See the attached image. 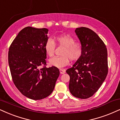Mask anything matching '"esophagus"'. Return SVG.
Listing matches in <instances>:
<instances>
[{
    "label": "esophagus",
    "mask_w": 120,
    "mask_h": 120,
    "mask_svg": "<svg viewBox=\"0 0 120 120\" xmlns=\"http://www.w3.org/2000/svg\"><path fill=\"white\" fill-rule=\"evenodd\" d=\"M60 74H64L65 72H66L64 69H60Z\"/></svg>",
    "instance_id": "34e87169"
}]
</instances>
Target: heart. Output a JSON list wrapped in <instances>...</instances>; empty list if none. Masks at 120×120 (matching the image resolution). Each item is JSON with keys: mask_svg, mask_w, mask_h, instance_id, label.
<instances>
[{"mask_svg": "<svg viewBox=\"0 0 120 120\" xmlns=\"http://www.w3.org/2000/svg\"><path fill=\"white\" fill-rule=\"evenodd\" d=\"M56 42L60 46L64 47L60 57L53 58L49 60L52 66L62 68L68 64L69 59L71 60H77L81 57L82 52V45L81 43L75 42V38L71 35L64 34L58 35L55 38ZM56 49V43L51 38L47 40L44 44L45 53L49 57L54 56Z\"/></svg>", "mask_w": 120, "mask_h": 120, "instance_id": "b5f03b06", "label": "heart"}]
</instances>
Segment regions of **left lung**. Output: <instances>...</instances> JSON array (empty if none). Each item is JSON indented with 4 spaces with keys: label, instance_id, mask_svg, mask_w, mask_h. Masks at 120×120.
I'll return each mask as SVG.
<instances>
[{
    "label": "left lung",
    "instance_id": "8db88e82",
    "mask_svg": "<svg viewBox=\"0 0 120 120\" xmlns=\"http://www.w3.org/2000/svg\"><path fill=\"white\" fill-rule=\"evenodd\" d=\"M76 35L82 45L81 57L66 71L70 77L69 90L78 98L86 99L98 91L108 73L107 51L98 35L88 28H77Z\"/></svg>",
    "mask_w": 120,
    "mask_h": 120
}]
</instances>
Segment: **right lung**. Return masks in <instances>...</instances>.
<instances>
[{
	"label": "right lung",
	"mask_w": 120,
	"mask_h": 120,
	"mask_svg": "<svg viewBox=\"0 0 120 120\" xmlns=\"http://www.w3.org/2000/svg\"><path fill=\"white\" fill-rule=\"evenodd\" d=\"M48 32L47 28H24L9 49L8 62L13 82L22 94L34 100L49 96L60 75L58 68L46 67L44 44L48 39Z\"/></svg>",
	"instance_id": "right-lung-1"
}]
</instances>
